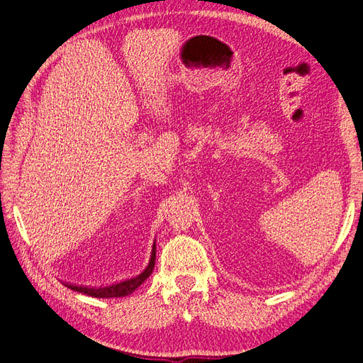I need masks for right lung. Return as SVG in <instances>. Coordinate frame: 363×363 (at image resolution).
Instances as JSON below:
<instances>
[{"mask_svg":"<svg viewBox=\"0 0 363 363\" xmlns=\"http://www.w3.org/2000/svg\"><path fill=\"white\" fill-rule=\"evenodd\" d=\"M155 262H156V240H155V244H152V251H151V257H150L148 265L144 271L139 274V276L111 284V286H104V288L74 286V284H67V286L75 292H82L84 295L95 296V298H118V296H125V295H130L135 289H138L140 284L151 276L152 269H155Z\"/></svg>","mask_w":363,"mask_h":363,"instance_id":"add662e5","label":"right lung"}]
</instances>
